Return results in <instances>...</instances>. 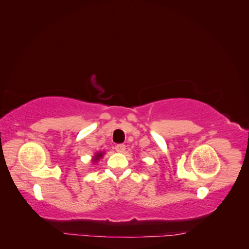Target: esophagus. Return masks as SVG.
<instances>
[{
  "label": "esophagus",
  "instance_id": "obj_1",
  "mask_svg": "<svg viewBox=\"0 0 249 249\" xmlns=\"http://www.w3.org/2000/svg\"><path fill=\"white\" fill-rule=\"evenodd\" d=\"M115 150L117 153H124V150H125V145L124 144H117L116 146H115Z\"/></svg>",
  "mask_w": 249,
  "mask_h": 249
}]
</instances>
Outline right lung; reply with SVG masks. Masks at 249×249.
Segmentation results:
<instances>
[{
  "label": "right lung",
  "mask_w": 249,
  "mask_h": 249,
  "mask_svg": "<svg viewBox=\"0 0 249 249\" xmlns=\"http://www.w3.org/2000/svg\"><path fill=\"white\" fill-rule=\"evenodd\" d=\"M104 155H105V152H97V153H95L94 156L92 157V159H91L93 164H96L97 162H99L102 159V158L104 157Z\"/></svg>",
  "instance_id": "right-lung-1"
}]
</instances>
